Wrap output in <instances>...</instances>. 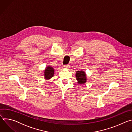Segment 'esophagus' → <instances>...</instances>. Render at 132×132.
<instances>
[{
  "label": "esophagus",
  "mask_w": 132,
  "mask_h": 132,
  "mask_svg": "<svg viewBox=\"0 0 132 132\" xmlns=\"http://www.w3.org/2000/svg\"><path fill=\"white\" fill-rule=\"evenodd\" d=\"M64 68H68L69 67V65H65L63 66Z\"/></svg>",
  "instance_id": "obj_1"
}]
</instances>
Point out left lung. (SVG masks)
<instances>
[{
  "label": "left lung",
  "mask_w": 132,
  "mask_h": 132,
  "mask_svg": "<svg viewBox=\"0 0 132 132\" xmlns=\"http://www.w3.org/2000/svg\"><path fill=\"white\" fill-rule=\"evenodd\" d=\"M76 79L80 84H83L86 82V74L84 71H77L76 73Z\"/></svg>",
  "instance_id": "8db88e82"
}]
</instances>
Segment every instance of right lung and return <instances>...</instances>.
<instances>
[{"mask_svg":"<svg viewBox=\"0 0 132 132\" xmlns=\"http://www.w3.org/2000/svg\"><path fill=\"white\" fill-rule=\"evenodd\" d=\"M54 69L53 68V67L51 66L47 67L44 72L45 78L46 79H48L53 77L54 75Z\"/></svg>","mask_w":132,"mask_h":132,"instance_id":"right-lung-1","label":"right lung"}]
</instances>
